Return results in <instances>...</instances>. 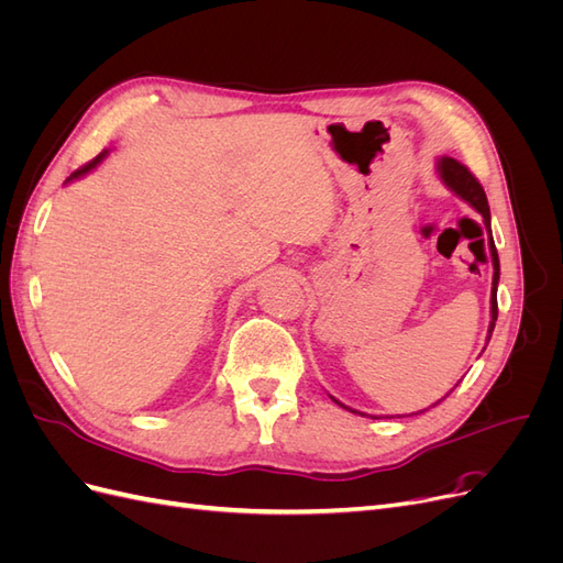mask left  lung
<instances>
[{
  "mask_svg": "<svg viewBox=\"0 0 563 563\" xmlns=\"http://www.w3.org/2000/svg\"><path fill=\"white\" fill-rule=\"evenodd\" d=\"M439 176L441 180H444L451 190L463 197L470 207H474L476 211H479L484 216V225L488 230V249H490V258H493V288H490V327H488V340H490V333L493 329H496V319H498V279H500V261H498V251H496V244H493V236H490V211H488V199H486V192L482 183L474 178V174L470 172V168L465 164H460L457 159L453 157H441L439 159ZM453 391V389H451ZM449 397V395H446ZM446 397H441L439 401H444ZM333 399V397H331ZM338 406H343L345 411H352V413H360L354 411V408L340 404L338 399H333ZM437 401V404H439ZM432 404V406H437ZM422 413V411H420ZM360 416H366V413H360ZM373 418V416H371Z\"/></svg>",
  "mask_w": 563,
  "mask_h": 563,
  "instance_id": "8db88e82",
  "label": "left lung"
}]
</instances>
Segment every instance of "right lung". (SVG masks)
<instances>
[{
  "label": "right lung",
  "instance_id": "1",
  "mask_svg": "<svg viewBox=\"0 0 563 563\" xmlns=\"http://www.w3.org/2000/svg\"><path fill=\"white\" fill-rule=\"evenodd\" d=\"M103 157H106V152H103V155H98L93 162H89V164H84L81 168H77V172H75L70 178H67V180H75V178H79V176H84V174H89L91 168H96L100 162H103Z\"/></svg>",
  "mask_w": 563,
  "mask_h": 563
}]
</instances>
